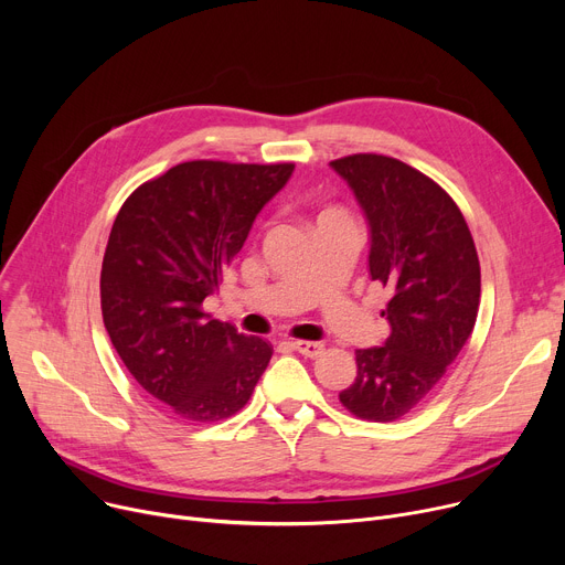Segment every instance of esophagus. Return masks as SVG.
I'll return each instance as SVG.
<instances>
[{
    "label": "esophagus",
    "mask_w": 565,
    "mask_h": 565,
    "mask_svg": "<svg viewBox=\"0 0 565 565\" xmlns=\"http://www.w3.org/2000/svg\"><path fill=\"white\" fill-rule=\"evenodd\" d=\"M290 348L298 350L300 354H305V358H311V360L320 358L322 350H324V345L318 343V341H290Z\"/></svg>",
    "instance_id": "obj_1"
}]
</instances>
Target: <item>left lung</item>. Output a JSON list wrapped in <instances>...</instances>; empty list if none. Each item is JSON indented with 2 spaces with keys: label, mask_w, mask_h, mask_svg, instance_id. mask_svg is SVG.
Listing matches in <instances>:
<instances>
[{
  "label": "left lung",
  "mask_w": 565,
  "mask_h": 565,
  "mask_svg": "<svg viewBox=\"0 0 565 565\" xmlns=\"http://www.w3.org/2000/svg\"><path fill=\"white\" fill-rule=\"evenodd\" d=\"M364 207L371 279L392 300V334L354 350L358 377L341 405L366 422H396L424 403L471 337L481 302V265L456 201L433 178L377 153L330 162Z\"/></svg>",
  "instance_id": "obj_1"
}]
</instances>
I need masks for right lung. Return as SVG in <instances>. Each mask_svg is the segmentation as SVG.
Returning a JSON list of instances; mask_svg holds the SVG:
<instances>
[{
    "instance_id": "right-lung-1",
    "label": "right lung",
    "mask_w": 565,
    "mask_h": 565,
    "mask_svg": "<svg viewBox=\"0 0 565 565\" xmlns=\"http://www.w3.org/2000/svg\"><path fill=\"white\" fill-rule=\"evenodd\" d=\"M292 169L183 162L141 183L114 220L100 273L105 330L141 390L178 419L233 417L270 364V343L213 320L203 300Z\"/></svg>"
}]
</instances>
